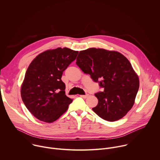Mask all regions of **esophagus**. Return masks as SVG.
I'll return each instance as SVG.
<instances>
[{"label":"esophagus","mask_w":160,"mask_h":160,"mask_svg":"<svg viewBox=\"0 0 160 160\" xmlns=\"http://www.w3.org/2000/svg\"><path fill=\"white\" fill-rule=\"evenodd\" d=\"M88 96H89V95H88V94H86V95H80V97H82V98H87Z\"/></svg>","instance_id":"1"}]
</instances>
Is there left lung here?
Instances as JSON below:
<instances>
[{"mask_svg": "<svg viewBox=\"0 0 160 160\" xmlns=\"http://www.w3.org/2000/svg\"><path fill=\"white\" fill-rule=\"evenodd\" d=\"M77 65L103 88L95 93L98 105L93 111L101 118L115 121L132 108L139 88V79L129 60L116 51L92 48L81 51Z\"/></svg>", "mask_w": 160, "mask_h": 160, "instance_id": "1", "label": "left lung"}]
</instances>
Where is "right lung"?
Returning <instances> with one entry per match:
<instances>
[{"label": "right lung", "instance_id": "1", "mask_svg": "<svg viewBox=\"0 0 160 160\" xmlns=\"http://www.w3.org/2000/svg\"><path fill=\"white\" fill-rule=\"evenodd\" d=\"M78 51L67 48L46 50L29 65L21 87V97L34 117L46 122L58 119L72 100L65 95L61 78L63 71L73 62Z\"/></svg>", "mask_w": 160, "mask_h": 160}]
</instances>
